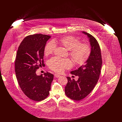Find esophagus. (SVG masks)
Segmentation results:
<instances>
[{
    "instance_id": "1",
    "label": "esophagus",
    "mask_w": 122,
    "mask_h": 122,
    "mask_svg": "<svg viewBox=\"0 0 122 122\" xmlns=\"http://www.w3.org/2000/svg\"><path fill=\"white\" fill-rule=\"evenodd\" d=\"M60 77V76L58 74H54V77L58 78V77Z\"/></svg>"
}]
</instances>
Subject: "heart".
Masks as SVG:
<instances>
[{"label":"heart","instance_id":"1","mask_svg":"<svg viewBox=\"0 0 122 122\" xmlns=\"http://www.w3.org/2000/svg\"><path fill=\"white\" fill-rule=\"evenodd\" d=\"M80 39L74 36H65L55 41H49L44 47V54L48 56L54 52L56 45L58 44L69 50V55L74 63L77 65L84 64L89 58L92 52L91 46L86 43H81ZM49 68L56 72H61L64 69H70L72 62L68 58L63 59L53 57L48 61Z\"/></svg>","mask_w":122,"mask_h":122}]
</instances>
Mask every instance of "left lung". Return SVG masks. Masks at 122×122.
Here are the masks:
<instances>
[{"instance_id":"obj_1","label":"left lung","mask_w":122,"mask_h":122,"mask_svg":"<svg viewBox=\"0 0 122 122\" xmlns=\"http://www.w3.org/2000/svg\"><path fill=\"white\" fill-rule=\"evenodd\" d=\"M87 35L92 47V52L86 64L71 74L79 76L77 81L67 77L68 83L65 87V93L70 98L80 101L85 98L91 92L97 84L101 74L102 64L101 49L96 39L89 33L82 31Z\"/></svg>"}]
</instances>
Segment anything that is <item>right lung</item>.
Here are the masks:
<instances>
[{
  "label": "right lung",
  "instance_id": "1",
  "mask_svg": "<svg viewBox=\"0 0 122 122\" xmlns=\"http://www.w3.org/2000/svg\"><path fill=\"white\" fill-rule=\"evenodd\" d=\"M49 35L36 34L26 36L18 47L15 72L21 90L29 98L39 102L48 96L54 76L46 72L37 76L40 66H44V50Z\"/></svg>",
  "mask_w": 122,
  "mask_h": 122
}]
</instances>
